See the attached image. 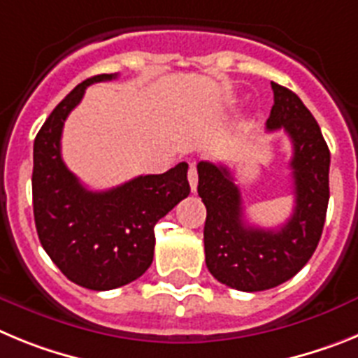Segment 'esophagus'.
I'll use <instances>...</instances> for the list:
<instances>
[{"mask_svg":"<svg viewBox=\"0 0 358 358\" xmlns=\"http://www.w3.org/2000/svg\"><path fill=\"white\" fill-rule=\"evenodd\" d=\"M188 181H189V186H192V192H195V189H197V182H199V176H197V169H195V164H189Z\"/></svg>","mask_w":358,"mask_h":358,"instance_id":"obj_1","label":"esophagus"}]
</instances>
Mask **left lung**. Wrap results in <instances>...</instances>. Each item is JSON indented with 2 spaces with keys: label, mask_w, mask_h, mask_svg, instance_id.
Returning a JSON list of instances; mask_svg holds the SVG:
<instances>
[{
  "label": "left lung",
  "mask_w": 358,
  "mask_h": 358,
  "mask_svg": "<svg viewBox=\"0 0 358 358\" xmlns=\"http://www.w3.org/2000/svg\"><path fill=\"white\" fill-rule=\"evenodd\" d=\"M274 106L267 131H283L292 141L294 211L280 229L249 226L243 220L242 194L222 164L201 161L199 197L206 206L204 252L208 271L224 285L242 292L274 289L285 283L314 255L327 218L330 150L305 103L296 93L271 82Z\"/></svg>",
  "instance_id": "obj_1"
}]
</instances>
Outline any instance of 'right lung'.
I'll return each mask as SVG.
<instances>
[{"mask_svg":"<svg viewBox=\"0 0 358 358\" xmlns=\"http://www.w3.org/2000/svg\"><path fill=\"white\" fill-rule=\"evenodd\" d=\"M118 75H96L78 84L44 122L34 141V218L41 245L69 281L110 290L138 280L154 258V226L189 194L188 163L157 176L91 192L69 172L61 156L68 115L85 87Z\"/></svg>","mask_w":358,"mask_h":358,"instance_id":"1","label":"right lung"}]
</instances>
